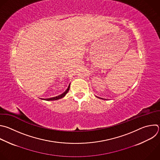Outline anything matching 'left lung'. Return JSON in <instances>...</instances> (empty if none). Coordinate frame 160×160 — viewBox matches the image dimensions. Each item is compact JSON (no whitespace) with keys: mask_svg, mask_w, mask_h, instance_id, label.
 <instances>
[{"mask_svg":"<svg viewBox=\"0 0 160 160\" xmlns=\"http://www.w3.org/2000/svg\"><path fill=\"white\" fill-rule=\"evenodd\" d=\"M97 97H98V98H101V99H103V98H100V97H97V96H96ZM104 100H106V99H104Z\"/></svg>","mask_w":160,"mask_h":160,"instance_id":"8db88e82","label":"left lung"}]
</instances>
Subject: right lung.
<instances>
[{
  "label": "right lung",
  "instance_id": "add662e5",
  "mask_svg": "<svg viewBox=\"0 0 160 160\" xmlns=\"http://www.w3.org/2000/svg\"><path fill=\"white\" fill-rule=\"evenodd\" d=\"M70 83L69 84L67 89L63 93H62L61 95H59L58 96H56V97H51V98H41V99H42V100H47V101H49V100H58V99H60L62 98H63L66 94L68 93V92L69 91V89H70Z\"/></svg>",
  "mask_w": 160,
  "mask_h": 160
}]
</instances>
